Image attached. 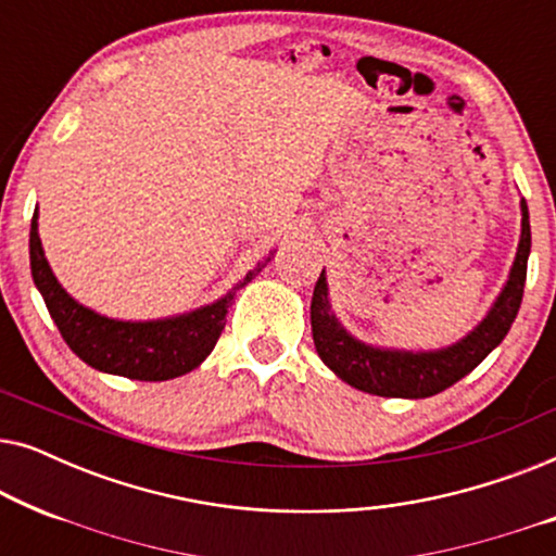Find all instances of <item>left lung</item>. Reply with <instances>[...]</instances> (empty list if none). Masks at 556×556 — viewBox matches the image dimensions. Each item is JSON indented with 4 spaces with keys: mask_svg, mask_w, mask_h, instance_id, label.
<instances>
[{
    "mask_svg": "<svg viewBox=\"0 0 556 556\" xmlns=\"http://www.w3.org/2000/svg\"><path fill=\"white\" fill-rule=\"evenodd\" d=\"M521 215L519 250H516L511 276H508L504 291L493 303L489 316L466 339L440 349V352H390V349L367 346L349 337L344 326L331 314L329 288H326V276L321 270L314 299H311V331H314V344L321 362L346 384L362 392L379 394V397H432V394L460 382L504 341L519 314L531 250L529 207L523 200Z\"/></svg>",
    "mask_w": 556,
    "mask_h": 556,
    "instance_id": "obj_1",
    "label": "left lung"
}]
</instances>
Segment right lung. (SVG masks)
<instances>
[{
	"instance_id": "add662e5",
	"label": "right lung",
	"mask_w": 556,
	"mask_h": 556,
	"mask_svg": "<svg viewBox=\"0 0 556 556\" xmlns=\"http://www.w3.org/2000/svg\"><path fill=\"white\" fill-rule=\"evenodd\" d=\"M270 257H265L212 306L197 308L192 314L164 318V321H113L98 316L96 311L80 306L63 291L45 261L40 235H37V210L29 227V265L37 291L42 293L52 321L65 344L80 356L88 367L109 375L139 379V382H164L187 375L200 367L227 321V306L235 299V291L248 286Z\"/></svg>"
}]
</instances>
